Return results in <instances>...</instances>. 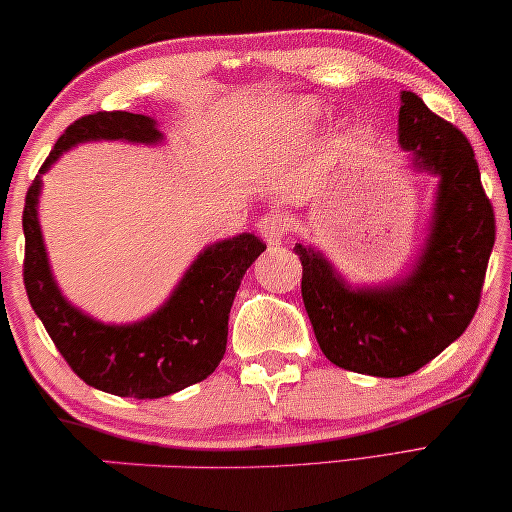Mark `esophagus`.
Returning <instances> with one entry per match:
<instances>
[{
  "mask_svg": "<svg viewBox=\"0 0 512 512\" xmlns=\"http://www.w3.org/2000/svg\"><path fill=\"white\" fill-rule=\"evenodd\" d=\"M257 230L264 236V241L269 243V246H273V243H280L285 239L289 232V223L280 216V213H266V216L259 218Z\"/></svg>",
  "mask_w": 512,
  "mask_h": 512,
  "instance_id": "esophagus-1",
  "label": "esophagus"
}]
</instances>
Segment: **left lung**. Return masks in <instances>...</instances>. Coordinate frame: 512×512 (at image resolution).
Masks as SVG:
<instances>
[{
	"instance_id": "obj_1",
	"label": "left lung",
	"mask_w": 512,
	"mask_h": 512,
	"mask_svg": "<svg viewBox=\"0 0 512 512\" xmlns=\"http://www.w3.org/2000/svg\"><path fill=\"white\" fill-rule=\"evenodd\" d=\"M400 144L439 174L437 209L418 264L395 285L349 289L333 266L296 243L301 296L324 356L372 377H407L467 331L494 246V209L474 149L460 128L402 91Z\"/></svg>"
}]
</instances>
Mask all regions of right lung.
I'll list each match as a JSON object with an SVG mask.
<instances>
[{
  "mask_svg": "<svg viewBox=\"0 0 512 512\" xmlns=\"http://www.w3.org/2000/svg\"><path fill=\"white\" fill-rule=\"evenodd\" d=\"M87 140L158 142L156 121L133 112H94L66 128L45 158V172L61 151ZM41 179L25 197L22 280L34 312L59 354L85 384L119 398H165L207 379L227 347V322L243 276L264 253L255 234L213 243L195 259L163 308L131 326H108L82 315L61 296L50 273L36 218Z\"/></svg>",
  "mask_w": 512,
  "mask_h": 512,
  "instance_id": "right-lung-1",
  "label": "right lung"
}]
</instances>
